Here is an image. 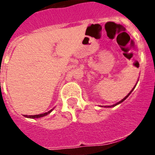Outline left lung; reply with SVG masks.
Wrapping results in <instances>:
<instances>
[{"label": "left lung", "mask_w": 155, "mask_h": 155, "mask_svg": "<svg viewBox=\"0 0 155 155\" xmlns=\"http://www.w3.org/2000/svg\"><path fill=\"white\" fill-rule=\"evenodd\" d=\"M134 88H135V87H134V88H133V89H132V91H130V92L129 93V94H127V96H126V97H125V98H124V99H122V100H121V101H120V102H117V103H116V105H111V106H115V105H118V104H120V103H121V102H124V100H125V99H126V98H127V97H128V96H129V95H130V93H131V92H132V91H133V90H134ZM111 106H108V107H111Z\"/></svg>", "instance_id": "left-lung-1"}]
</instances>
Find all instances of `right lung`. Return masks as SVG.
Segmentation results:
<instances>
[{
    "instance_id": "obj_1",
    "label": "right lung",
    "mask_w": 155,
    "mask_h": 155,
    "mask_svg": "<svg viewBox=\"0 0 155 155\" xmlns=\"http://www.w3.org/2000/svg\"><path fill=\"white\" fill-rule=\"evenodd\" d=\"M52 110H53V109H51V110L49 111V112H47V113H42V114H39V115H33V116H28V115H25L24 116H25V117H28V118H31V119L40 118V117H42V116H46V115H47V114H49V113H51V111H52Z\"/></svg>"
}]
</instances>
